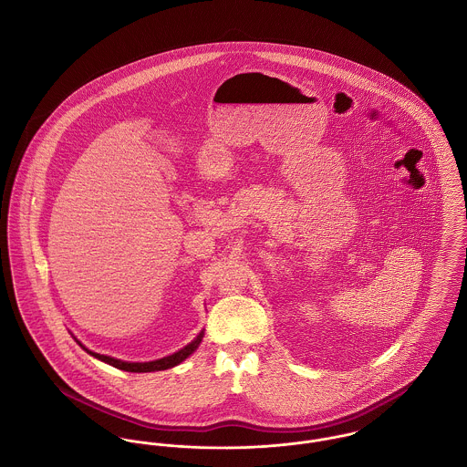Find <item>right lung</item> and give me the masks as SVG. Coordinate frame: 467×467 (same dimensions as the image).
Wrapping results in <instances>:
<instances>
[{
  "label": "right lung",
  "mask_w": 467,
  "mask_h": 467,
  "mask_svg": "<svg viewBox=\"0 0 467 467\" xmlns=\"http://www.w3.org/2000/svg\"><path fill=\"white\" fill-rule=\"evenodd\" d=\"M202 337H203V332H200V336H198L193 343L184 346L182 349H179L177 353H173L171 357H165V358H160V360H154V362H144V364H140V362H123V360H118V358H112V357H107V355L93 353V351L86 349L82 344H80V346H82L89 355H93L95 358H99V360L109 364V366H114V368L128 370V372H152V370H165V368H173V366H177V364H181L184 358H188V357L197 349L198 344L202 341Z\"/></svg>",
  "instance_id": "add662e5"
}]
</instances>
